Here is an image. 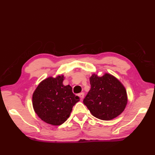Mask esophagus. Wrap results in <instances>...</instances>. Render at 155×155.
<instances>
[{"label":"esophagus","instance_id":"34e87169","mask_svg":"<svg viewBox=\"0 0 155 155\" xmlns=\"http://www.w3.org/2000/svg\"><path fill=\"white\" fill-rule=\"evenodd\" d=\"M78 96H79V97H80V98H81V100L82 101L84 98V93H81L79 94H78Z\"/></svg>","mask_w":155,"mask_h":155}]
</instances>
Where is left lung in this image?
I'll return each mask as SVG.
<instances>
[{"mask_svg": "<svg viewBox=\"0 0 155 155\" xmlns=\"http://www.w3.org/2000/svg\"><path fill=\"white\" fill-rule=\"evenodd\" d=\"M90 84L91 89L83 103L94 117L109 120L123 113L127 104V95L119 81L107 73L101 77L93 74Z\"/></svg>", "mask_w": 155, "mask_h": 155, "instance_id": "obj_1", "label": "left lung"}]
</instances>
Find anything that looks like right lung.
Masks as SVG:
<instances>
[{"label": "right lung", "mask_w": 155, "mask_h": 155, "mask_svg": "<svg viewBox=\"0 0 155 155\" xmlns=\"http://www.w3.org/2000/svg\"><path fill=\"white\" fill-rule=\"evenodd\" d=\"M63 75L46 78L32 94V105L39 118L57 126L67 120L72 107L80 101L72 93L70 85H63Z\"/></svg>", "instance_id": "obj_1"}]
</instances>
